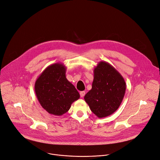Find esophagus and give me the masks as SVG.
Returning <instances> with one entry per match:
<instances>
[{"instance_id": "esophagus-1", "label": "esophagus", "mask_w": 160, "mask_h": 160, "mask_svg": "<svg viewBox=\"0 0 160 160\" xmlns=\"http://www.w3.org/2000/svg\"><path fill=\"white\" fill-rule=\"evenodd\" d=\"M80 94L81 98H83L85 94V91H82V92H80Z\"/></svg>"}]
</instances>
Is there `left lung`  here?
<instances>
[{
  "instance_id": "obj_1",
  "label": "left lung",
  "mask_w": 160,
  "mask_h": 160,
  "mask_svg": "<svg viewBox=\"0 0 160 160\" xmlns=\"http://www.w3.org/2000/svg\"><path fill=\"white\" fill-rule=\"evenodd\" d=\"M125 90V81L121 74L109 63L100 61L94 70L92 89L84 99L94 115L102 118L118 109Z\"/></svg>"
}]
</instances>
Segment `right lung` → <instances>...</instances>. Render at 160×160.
<instances>
[{"mask_svg":"<svg viewBox=\"0 0 160 160\" xmlns=\"http://www.w3.org/2000/svg\"><path fill=\"white\" fill-rule=\"evenodd\" d=\"M66 67L61 62L49 65L35 83V92L42 107L49 114L61 116L80 98L75 86L66 78Z\"/></svg>","mask_w":160,"mask_h":160,"instance_id":"obj_1","label":"right lung"}]
</instances>
